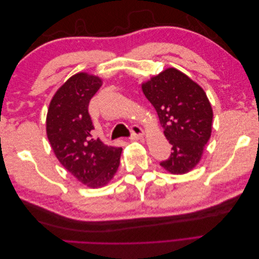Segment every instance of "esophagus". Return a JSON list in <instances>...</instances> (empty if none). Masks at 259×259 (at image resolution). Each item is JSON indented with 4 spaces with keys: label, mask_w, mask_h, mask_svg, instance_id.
<instances>
[{
    "label": "esophagus",
    "mask_w": 259,
    "mask_h": 259,
    "mask_svg": "<svg viewBox=\"0 0 259 259\" xmlns=\"http://www.w3.org/2000/svg\"><path fill=\"white\" fill-rule=\"evenodd\" d=\"M131 132H132V139L144 138V132L138 126V125H133Z\"/></svg>",
    "instance_id": "esophagus-1"
}]
</instances>
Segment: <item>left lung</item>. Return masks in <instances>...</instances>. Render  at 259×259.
Returning <instances> with one entry per match:
<instances>
[{
  "instance_id": "left-lung-1",
  "label": "left lung",
  "mask_w": 259,
  "mask_h": 259,
  "mask_svg": "<svg viewBox=\"0 0 259 259\" xmlns=\"http://www.w3.org/2000/svg\"><path fill=\"white\" fill-rule=\"evenodd\" d=\"M159 115L170 156L160 165L183 175L198 165L211 134L213 109L201 86L176 68H167L142 84Z\"/></svg>"
}]
</instances>
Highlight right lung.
<instances>
[{"label": "right lung", "instance_id": "obj_1", "mask_svg": "<svg viewBox=\"0 0 259 259\" xmlns=\"http://www.w3.org/2000/svg\"><path fill=\"white\" fill-rule=\"evenodd\" d=\"M101 85L103 80L97 75H72L55 93L46 115V134L56 158L70 174L93 189L110 183L122 153V148L107 146L92 136L89 104Z\"/></svg>", "mask_w": 259, "mask_h": 259}]
</instances>
